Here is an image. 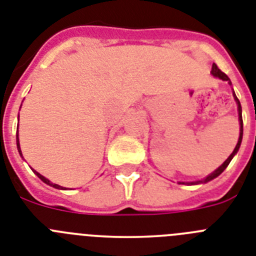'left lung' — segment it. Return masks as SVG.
I'll list each match as a JSON object with an SVG mask.
<instances>
[{
  "label": "left lung",
  "instance_id": "1",
  "mask_svg": "<svg viewBox=\"0 0 256 256\" xmlns=\"http://www.w3.org/2000/svg\"><path fill=\"white\" fill-rule=\"evenodd\" d=\"M211 74L214 75V78H218V79H221V80L228 82V83H229V84L232 86L230 79L228 78V75H226V74H224V72H221L220 68H218V65H216V64H214V65H212ZM233 98H234V100H236V102H237V108H238V121H240V138H238V143H237V144H236V148H234V150H233V152H232V154H230V156H229V158H228L226 160H225L224 162H222V164H221L218 169H216V170L212 172L211 174H208L207 177L203 178V180H199V181H192V182H178V184H206V182L212 181L214 178L218 177V176H220L221 173H222V172L225 170V169H226V166H228V165H229V162H230V161H232V158H233L234 156L237 154L238 150H240V147H241L242 136H244V121H242V108H241V102H240V100H238V98H237V96H236V94H234V91H233Z\"/></svg>",
  "mask_w": 256,
  "mask_h": 256
}]
</instances>
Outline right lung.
Segmentation results:
<instances>
[{
	"instance_id": "add662e5",
	"label": "right lung",
	"mask_w": 256,
	"mask_h": 256,
	"mask_svg": "<svg viewBox=\"0 0 256 256\" xmlns=\"http://www.w3.org/2000/svg\"><path fill=\"white\" fill-rule=\"evenodd\" d=\"M20 106H22V105H20ZM18 118H19V116H18ZM16 147H18V152H19V154H20V156H22V158H23L22 151H20V144H19V138H18V134H16ZM32 170H34V173H35V174L38 176V177L40 178V180H42V181L44 182V184H49V186H52V188H58V190H66L65 188H62V186H60V184H52V182L49 181L48 178H45L44 176H42V174H40V173H38V172H36L35 169H32Z\"/></svg>"
}]
</instances>
